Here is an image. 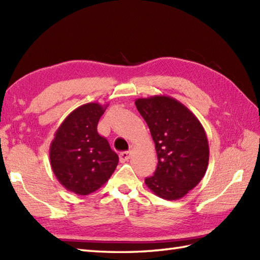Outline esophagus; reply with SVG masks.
Masks as SVG:
<instances>
[{"label": "esophagus", "instance_id": "1", "mask_svg": "<svg viewBox=\"0 0 260 260\" xmlns=\"http://www.w3.org/2000/svg\"><path fill=\"white\" fill-rule=\"evenodd\" d=\"M131 155H132V152H131V151L121 152V153L119 154V159H120V162H121V163H124V162H126V161H128L129 157H131Z\"/></svg>", "mask_w": 260, "mask_h": 260}]
</instances>
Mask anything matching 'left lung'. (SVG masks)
Masks as SVG:
<instances>
[{"instance_id":"left-lung-1","label":"left lung","mask_w":260,"mask_h":260,"mask_svg":"<svg viewBox=\"0 0 260 260\" xmlns=\"http://www.w3.org/2000/svg\"><path fill=\"white\" fill-rule=\"evenodd\" d=\"M155 143L157 168L145 179L154 194L179 200L196 187L206 174L209 143L200 120L183 104L170 96L135 101Z\"/></svg>"}]
</instances>
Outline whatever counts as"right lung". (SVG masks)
Returning <instances> with one entry per match:
<instances>
[{
    "label": "right lung",
    "mask_w": 260,
    "mask_h": 260,
    "mask_svg": "<svg viewBox=\"0 0 260 260\" xmlns=\"http://www.w3.org/2000/svg\"><path fill=\"white\" fill-rule=\"evenodd\" d=\"M108 105L88 103L71 112L54 133L50 164L60 184L78 196L95 192L109 180L118 155L97 132Z\"/></svg>",
    "instance_id": "1"
}]
</instances>
